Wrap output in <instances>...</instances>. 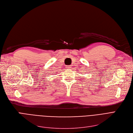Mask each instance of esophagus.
Wrapping results in <instances>:
<instances>
[{
	"mask_svg": "<svg viewBox=\"0 0 133 133\" xmlns=\"http://www.w3.org/2000/svg\"><path fill=\"white\" fill-rule=\"evenodd\" d=\"M66 68L68 69H70L71 68V65H67V66H66Z\"/></svg>",
	"mask_w": 133,
	"mask_h": 133,
	"instance_id": "34e87169",
	"label": "esophagus"
}]
</instances>
